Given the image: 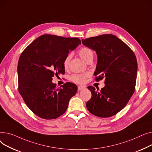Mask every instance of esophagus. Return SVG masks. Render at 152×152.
<instances>
[{
    "mask_svg": "<svg viewBox=\"0 0 152 152\" xmlns=\"http://www.w3.org/2000/svg\"><path fill=\"white\" fill-rule=\"evenodd\" d=\"M84 88H85V86H78V91H81V90H83Z\"/></svg>",
    "mask_w": 152,
    "mask_h": 152,
    "instance_id": "esophagus-1",
    "label": "esophagus"
}]
</instances>
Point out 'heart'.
Wrapping results in <instances>:
<instances>
[{
    "instance_id": "heart-1",
    "label": "heart",
    "mask_w": 152,
    "mask_h": 152,
    "mask_svg": "<svg viewBox=\"0 0 152 152\" xmlns=\"http://www.w3.org/2000/svg\"><path fill=\"white\" fill-rule=\"evenodd\" d=\"M79 55L86 62H87V63L89 61H93L94 58V53L92 50L86 47H82L79 50ZM70 59H71L70 54H69L64 59L63 62V66L65 69L68 68ZM87 77H88V75L74 74L70 77V80L75 83H82L85 81V79L87 78Z\"/></svg>"
}]
</instances>
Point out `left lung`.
I'll list each match as a JSON object with an SVG mask.
<instances>
[{
  "label": "left lung",
  "instance_id": "1",
  "mask_svg": "<svg viewBox=\"0 0 152 152\" xmlns=\"http://www.w3.org/2000/svg\"><path fill=\"white\" fill-rule=\"evenodd\" d=\"M82 42L96 52V80L105 78V85L101 91L92 86L88 87L92 96L86 102V108L97 117H112L126 106L135 91L136 56L125 43L112 34L82 39Z\"/></svg>",
  "mask_w": 152,
  "mask_h": 152
}]
</instances>
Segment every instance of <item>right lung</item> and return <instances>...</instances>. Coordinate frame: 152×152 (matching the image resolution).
Listing matches in <instances>:
<instances>
[{"label":"right lung","instance_id":"right-lung-1","mask_svg":"<svg viewBox=\"0 0 152 152\" xmlns=\"http://www.w3.org/2000/svg\"><path fill=\"white\" fill-rule=\"evenodd\" d=\"M81 41L45 34L33 41L21 53L18 64V90L29 109L43 119H55L67 110L77 86L67 82L56 88L55 75L65 73L63 62Z\"/></svg>","mask_w":152,"mask_h":152}]
</instances>
